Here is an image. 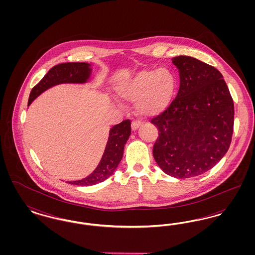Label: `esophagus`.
<instances>
[{
  "label": "esophagus",
  "mask_w": 255,
  "mask_h": 255,
  "mask_svg": "<svg viewBox=\"0 0 255 255\" xmlns=\"http://www.w3.org/2000/svg\"><path fill=\"white\" fill-rule=\"evenodd\" d=\"M139 126H141V122H136V121H133V122H132L131 127H132V130H133V131L137 130V128H139Z\"/></svg>",
  "instance_id": "34e87169"
}]
</instances>
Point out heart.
<instances>
[{
    "label": "heart",
    "instance_id": "1",
    "mask_svg": "<svg viewBox=\"0 0 255 255\" xmlns=\"http://www.w3.org/2000/svg\"><path fill=\"white\" fill-rule=\"evenodd\" d=\"M115 89L123 100L134 101V109L139 116L153 118L169 106L176 90V77L165 67L141 70L120 80Z\"/></svg>",
    "mask_w": 255,
    "mask_h": 255
}]
</instances>
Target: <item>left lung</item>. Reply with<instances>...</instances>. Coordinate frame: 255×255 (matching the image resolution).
Here are the masks:
<instances>
[{
    "mask_svg": "<svg viewBox=\"0 0 255 255\" xmlns=\"http://www.w3.org/2000/svg\"><path fill=\"white\" fill-rule=\"evenodd\" d=\"M172 63L179 70L180 89L169 107L151 121L158 130L153 156L165 174L186 179L211 169L228 152L234 105L217 69L185 55Z\"/></svg>",
    "mask_w": 255,
    "mask_h": 255,
    "instance_id": "left-lung-1",
    "label": "left lung"
}]
</instances>
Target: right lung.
<instances>
[{
    "label": "right lung",
    "instance_id": "add662e5",
    "mask_svg": "<svg viewBox=\"0 0 255 255\" xmlns=\"http://www.w3.org/2000/svg\"><path fill=\"white\" fill-rule=\"evenodd\" d=\"M92 72V65L84 62L62 63L52 67L42 78V80L31 90L27 106H29L32 101L42 93L53 86L60 84H85L89 82ZM130 134L131 122L128 120L113 126L110 129L108 141L97 168L84 179L69 182V183L88 186L107 180L113 175L120 164L123 157L124 145L126 144Z\"/></svg>",
    "mask_w": 255,
    "mask_h": 255
}]
</instances>
